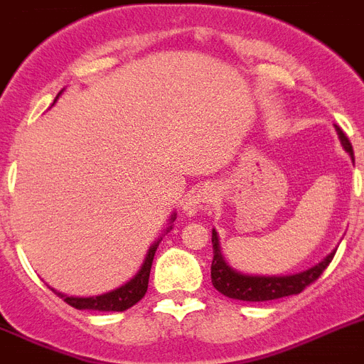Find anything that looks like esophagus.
Instances as JSON below:
<instances>
[{
    "label": "esophagus",
    "instance_id": "esophagus-1",
    "mask_svg": "<svg viewBox=\"0 0 364 364\" xmlns=\"http://www.w3.org/2000/svg\"><path fill=\"white\" fill-rule=\"evenodd\" d=\"M210 203H213V189L210 186H204V188L197 189L191 197H188V200L184 203V210L191 212L197 208L208 206Z\"/></svg>",
    "mask_w": 364,
    "mask_h": 364
}]
</instances>
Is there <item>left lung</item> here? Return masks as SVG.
Here are the masks:
<instances>
[{
	"mask_svg": "<svg viewBox=\"0 0 364 364\" xmlns=\"http://www.w3.org/2000/svg\"><path fill=\"white\" fill-rule=\"evenodd\" d=\"M338 139L343 144L344 151L352 156L353 149L350 139L343 132L341 127L335 125ZM212 245H213V262H212V284L213 287L223 293L225 296L234 298V300H243V302H267V300H278V298L291 296V294L302 293L309 284H313L318 276L324 272V269L331 263L335 256V250L322 259L321 263L309 267L302 272L285 276H263V274H243L235 271L226 263L223 257L219 245V235L215 228L212 230Z\"/></svg>",
	"mask_w": 364,
	"mask_h": 364,
	"instance_id": "8db88e82",
	"label": "left lung"
}]
</instances>
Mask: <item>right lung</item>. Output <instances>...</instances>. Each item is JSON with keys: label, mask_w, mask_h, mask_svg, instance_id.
Listing matches in <instances>:
<instances>
[{"label": "right lung", "mask_w": 364, "mask_h": 364, "mask_svg": "<svg viewBox=\"0 0 364 364\" xmlns=\"http://www.w3.org/2000/svg\"><path fill=\"white\" fill-rule=\"evenodd\" d=\"M62 93V92H60ZM58 93V95H60ZM57 95V99H58ZM55 99V101H57ZM176 219V213H173L169 219V228L166 232H169L173 228V223ZM161 237H158L154 243L149 247L147 256L144 259V265L139 267V271L136 272L134 278H130L127 284H123L121 287L114 289V291H108V293L97 294V296H68L64 293H55L64 300L66 304H70L71 307H75V309H82V311H125L129 307H132L134 304H138L141 298L145 296L149 287V274H151V267H152V259H154V254H156V248L160 245Z\"/></svg>", "instance_id": "add662e5"}]
</instances>
